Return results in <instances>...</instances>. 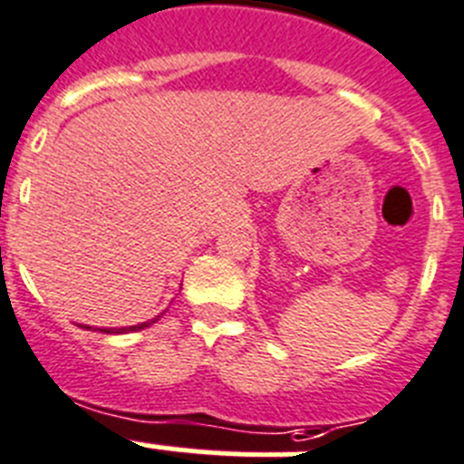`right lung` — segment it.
I'll use <instances>...</instances> for the list:
<instances>
[{
	"instance_id": "right-lung-1",
	"label": "right lung",
	"mask_w": 464,
	"mask_h": 464,
	"mask_svg": "<svg viewBox=\"0 0 464 464\" xmlns=\"http://www.w3.org/2000/svg\"><path fill=\"white\" fill-rule=\"evenodd\" d=\"M160 315H163V313H160ZM160 315H156L154 320L142 322V324H135V326H121V329H99V331H103V334H129V331H142V329H147V326L154 324V322H159V317H160ZM84 329H92V326H84Z\"/></svg>"
}]
</instances>
